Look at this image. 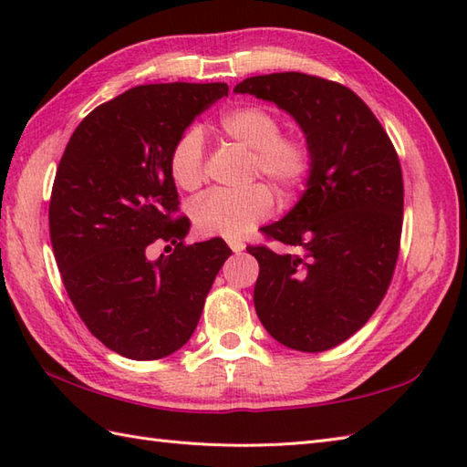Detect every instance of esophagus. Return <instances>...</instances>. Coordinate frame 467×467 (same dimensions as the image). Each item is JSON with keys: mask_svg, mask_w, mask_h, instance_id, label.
Segmentation results:
<instances>
[{"mask_svg": "<svg viewBox=\"0 0 467 467\" xmlns=\"http://www.w3.org/2000/svg\"><path fill=\"white\" fill-rule=\"evenodd\" d=\"M226 243H228V246H231V251H233V253H236V254H239V253H243V251H244V244H243V241L228 239Z\"/></svg>", "mask_w": 467, "mask_h": 467, "instance_id": "obj_1", "label": "esophagus"}]
</instances>
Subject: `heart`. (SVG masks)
Here are the masks:
<instances>
[{
  "label": "heart",
  "mask_w": 467,
  "mask_h": 467,
  "mask_svg": "<svg viewBox=\"0 0 467 467\" xmlns=\"http://www.w3.org/2000/svg\"><path fill=\"white\" fill-rule=\"evenodd\" d=\"M226 138L253 150L251 174H261L281 192H295L313 171V150L301 134L281 132L279 116L256 104L236 106L221 116ZM168 174L182 191H196L204 181V142L196 128L176 138L168 154ZM271 188L254 182L243 191H211L191 208L196 231L206 236L236 239L273 213Z\"/></svg>",
  "instance_id": "obj_1"
}]
</instances>
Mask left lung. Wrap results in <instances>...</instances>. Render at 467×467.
I'll return each mask as SVG.
<instances>
[{"label": "left lung", "instance_id": "obj_1", "mask_svg": "<svg viewBox=\"0 0 467 467\" xmlns=\"http://www.w3.org/2000/svg\"><path fill=\"white\" fill-rule=\"evenodd\" d=\"M234 92L289 112L313 150L301 201L263 228L296 253L246 246L259 261L256 315L295 351L333 349L369 321L393 279L403 226L398 152L369 106L343 84L281 72L246 78Z\"/></svg>", "mask_w": 467, "mask_h": 467}]
</instances>
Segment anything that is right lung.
Instances as JSON below:
<instances>
[{
    "label": "right lung",
    "mask_w": 467,
    "mask_h": 467,
    "mask_svg": "<svg viewBox=\"0 0 467 467\" xmlns=\"http://www.w3.org/2000/svg\"><path fill=\"white\" fill-rule=\"evenodd\" d=\"M226 94L223 82L136 86L94 108L59 161L49 198L59 275L90 333L128 359H162L191 339L233 253L223 239L184 244L191 223L176 216L168 174L176 138ZM154 242L175 249L150 262Z\"/></svg>",
    "instance_id": "1"
}]
</instances>
